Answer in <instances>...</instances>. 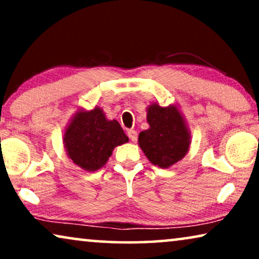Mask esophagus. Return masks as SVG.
<instances>
[{"instance_id": "obj_1", "label": "esophagus", "mask_w": 259, "mask_h": 259, "mask_svg": "<svg viewBox=\"0 0 259 259\" xmlns=\"http://www.w3.org/2000/svg\"><path fill=\"white\" fill-rule=\"evenodd\" d=\"M127 136H128V138L132 141H137V139H138V133L134 130L127 131Z\"/></svg>"}]
</instances>
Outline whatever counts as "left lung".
I'll return each mask as SVG.
<instances>
[{
	"label": "left lung",
	"instance_id": "left-lung-1",
	"mask_svg": "<svg viewBox=\"0 0 259 259\" xmlns=\"http://www.w3.org/2000/svg\"><path fill=\"white\" fill-rule=\"evenodd\" d=\"M150 128L139 134V146L152 164L166 168L187 153L190 136L175 106L152 105L147 111Z\"/></svg>",
	"mask_w": 259,
	"mask_h": 259
}]
</instances>
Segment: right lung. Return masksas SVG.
Wrapping results in <instances>:
<instances>
[{"mask_svg": "<svg viewBox=\"0 0 259 259\" xmlns=\"http://www.w3.org/2000/svg\"><path fill=\"white\" fill-rule=\"evenodd\" d=\"M128 138L116 120L106 119L100 108L79 112L65 133L63 143L74 164L86 171H97L111 157L115 146Z\"/></svg>", "mask_w": 259, "mask_h": 259, "instance_id": "right-lung-1", "label": "right lung"}]
</instances>
